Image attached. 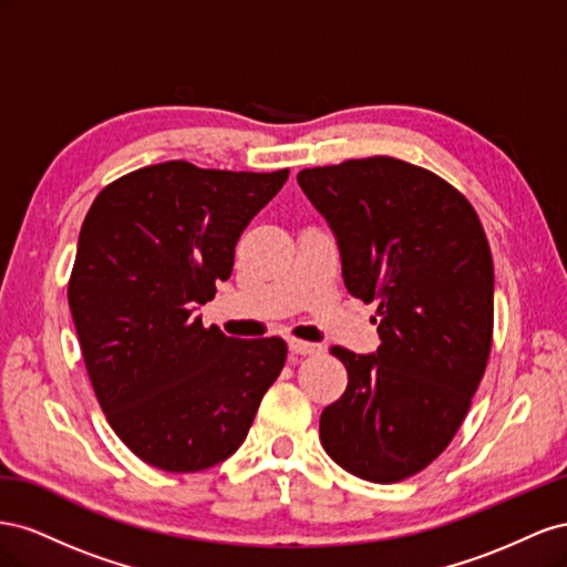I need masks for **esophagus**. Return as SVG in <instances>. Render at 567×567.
<instances>
[{
	"instance_id": "1",
	"label": "esophagus",
	"mask_w": 567,
	"mask_h": 567,
	"mask_svg": "<svg viewBox=\"0 0 567 567\" xmlns=\"http://www.w3.org/2000/svg\"><path fill=\"white\" fill-rule=\"evenodd\" d=\"M287 347H289V351L292 353H299V355H311V353H320V344H316V342H303V339H295V337H289L287 339Z\"/></svg>"
}]
</instances>
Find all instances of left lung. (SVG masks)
Here are the masks:
<instances>
[{
	"mask_svg": "<svg viewBox=\"0 0 567 567\" xmlns=\"http://www.w3.org/2000/svg\"><path fill=\"white\" fill-rule=\"evenodd\" d=\"M334 235L349 295L378 301L380 347H332L347 392L320 442L347 473L390 484L454 440L487 368L494 264L475 208L434 173L390 156L297 175Z\"/></svg>",
	"mask_w": 567,
	"mask_h": 567,
	"instance_id": "obj_1",
	"label": "left lung"
}]
</instances>
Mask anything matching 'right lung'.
<instances>
[{"instance_id": "1", "label": "right lung", "mask_w": 567, "mask_h": 567, "mask_svg": "<svg viewBox=\"0 0 567 567\" xmlns=\"http://www.w3.org/2000/svg\"><path fill=\"white\" fill-rule=\"evenodd\" d=\"M287 175L166 161L104 187L80 228L69 306L87 375L113 432L158 471L230 458L285 365L280 337H225L197 311Z\"/></svg>"}]
</instances>
